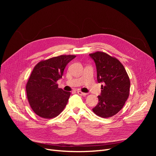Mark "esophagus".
Returning a JSON list of instances; mask_svg holds the SVG:
<instances>
[{"mask_svg":"<svg viewBox=\"0 0 156 156\" xmlns=\"http://www.w3.org/2000/svg\"><path fill=\"white\" fill-rule=\"evenodd\" d=\"M77 93H78V94H79V95L83 96H86L87 95V93H84V92H81V91H80V90L77 91Z\"/></svg>","mask_w":156,"mask_h":156,"instance_id":"obj_1","label":"esophagus"}]
</instances>
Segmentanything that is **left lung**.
<instances>
[{
    "label": "left lung",
    "mask_w": 156,
    "mask_h": 156,
    "mask_svg": "<svg viewBox=\"0 0 156 156\" xmlns=\"http://www.w3.org/2000/svg\"><path fill=\"white\" fill-rule=\"evenodd\" d=\"M94 60L98 83L101 85V95L93 112L102 118L115 115L124 107L129 95L130 81L128 75L120 61L104 52L89 54Z\"/></svg>",
    "instance_id": "left-lung-1"
}]
</instances>
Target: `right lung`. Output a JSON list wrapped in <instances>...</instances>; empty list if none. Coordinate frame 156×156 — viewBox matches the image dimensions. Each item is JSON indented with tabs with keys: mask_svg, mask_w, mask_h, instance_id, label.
Instances as JSON below:
<instances>
[{
	"mask_svg": "<svg viewBox=\"0 0 156 156\" xmlns=\"http://www.w3.org/2000/svg\"><path fill=\"white\" fill-rule=\"evenodd\" d=\"M75 55H60L41 60L33 69L26 86L32 111L44 119H53L62 112L71 93L58 87L64 70Z\"/></svg>",
	"mask_w": 156,
	"mask_h": 156,
	"instance_id": "1",
	"label": "right lung"
}]
</instances>
